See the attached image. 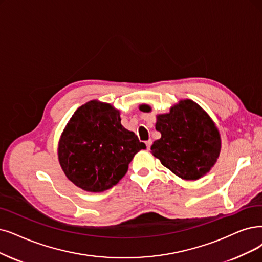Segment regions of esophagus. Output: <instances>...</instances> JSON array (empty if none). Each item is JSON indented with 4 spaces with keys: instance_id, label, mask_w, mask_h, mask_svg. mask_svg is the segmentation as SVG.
Instances as JSON below:
<instances>
[{
    "instance_id": "34e87169",
    "label": "esophagus",
    "mask_w": 262,
    "mask_h": 262,
    "mask_svg": "<svg viewBox=\"0 0 262 262\" xmlns=\"http://www.w3.org/2000/svg\"><path fill=\"white\" fill-rule=\"evenodd\" d=\"M151 144H152V141H151V140H148V141H146V147H147V149H149V148H150V146H151Z\"/></svg>"
}]
</instances>
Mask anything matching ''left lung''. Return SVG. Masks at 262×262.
<instances>
[{"instance_id": "8db88e82", "label": "left lung", "mask_w": 262, "mask_h": 262, "mask_svg": "<svg viewBox=\"0 0 262 262\" xmlns=\"http://www.w3.org/2000/svg\"><path fill=\"white\" fill-rule=\"evenodd\" d=\"M143 112L150 106L143 104ZM156 130L161 138L150 150L161 163L186 181L204 176L216 163L222 147L221 134L207 113L191 100H182L170 113L157 115Z\"/></svg>"}]
</instances>
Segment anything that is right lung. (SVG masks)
Masks as SVG:
<instances>
[{
	"label": "right lung",
	"mask_w": 262,
	"mask_h": 262,
	"mask_svg": "<svg viewBox=\"0 0 262 262\" xmlns=\"http://www.w3.org/2000/svg\"><path fill=\"white\" fill-rule=\"evenodd\" d=\"M119 111L93 100L73 115L61 134L59 162L68 179L82 190L102 192L128 171L134 155L146 145L122 127Z\"/></svg>",
	"instance_id": "right-lung-1"
}]
</instances>
